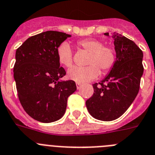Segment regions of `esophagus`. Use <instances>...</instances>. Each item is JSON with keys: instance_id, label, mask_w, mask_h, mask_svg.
<instances>
[{"instance_id": "1", "label": "esophagus", "mask_w": 155, "mask_h": 155, "mask_svg": "<svg viewBox=\"0 0 155 155\" xmlns=\"http://www.w3.org/2000/svg\"><path fill=\"white\" fill-rule=\"evenodd\" d=\"M76 87H77L78 90H79V89H80L82 87V84H81V83H76Z\"/></svg>"}]
</instances>
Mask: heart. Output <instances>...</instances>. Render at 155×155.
Here are the masks:
<instances>
[{
	"mask_svg": "<svg viewBox=\"0 0 155 155\" xmlns=\"http://www.w3.org/2000/svg\"><path fill=\"white\" fill-rule=\"evenodd\" d=\"M77 44L87 52L89 55L85 67L74 66L68 71V77L76 83H83L92 81L100 75V70L105 74L111 71L116 60L115 50L109 46H104L101 40L87 38L78 41ZM58 61L64 67L72 66L73 54L72 48L66 41L61 43L56 50Z\"/></svg>",
	"mask_w": 155,
	"mask_h": 155,
	"instance_id": "1",
	"label": "heart"
}]
</instances>
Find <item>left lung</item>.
Instances as JSON below:
<instances>
[{
	"instance_id": "8db88e82",
	"label": "left lung",
	"mask_w": 155,
	"mask_h": 155,
	"mask_svg": "<svg viewBox=\"0 0 155 155\" xmlns=\"http://www.w3.org/2000/svg\"><path fill=\"white\" fill-rule=\"evenodd\" d=\"M112 38L116 53L115 64L102 81L93 84L94 94L86 101L94 118L107 122L119 118L131 105L139 92L143 73V51L139 47L119 33H113Z\"/></svg>"
}]
</instances>
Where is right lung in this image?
<instances>
[{
	"mask_svg": "<svg viewBox=\"0 0 155 155\" xmlns=\"http://www.w3.org/2000/svg\"><path fill=\"white\" fill-rule=\"evenodd\" d=\"M71 35L46 31L29 37L16 50L14 79L21 106L35 120L49 123L64 115L68 97L76 91L73 80L61 81L56 50Z\"/></svg>",
	"mask_w": 155,
	"mask_h": 155,
	"instance_id": "obj_1",
	"label": "right lung"
}]
</instances>
